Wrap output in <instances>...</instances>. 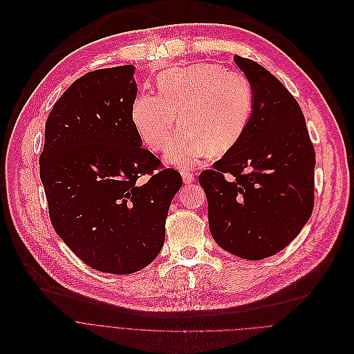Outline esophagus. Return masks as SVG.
Instances as JSON below:
<instances>
[{
	"mask_svg": "<svg viewBox=\"0 0 354 354\" xmlns=\"http://www.w3.org/2000/svg\"><path fill=\"white\" fill-rule=\"evenodd\" d=\"M181 177H183V181H184L185 184H191V183L195 180L194 174L189 173V171H185V170L181 171Z\"/></svg>",
	"mask_w": 354,
	"mask_h": 354,
	"instance_id": "esophagus-1",
	"label": "esophagus"
}]
</instances>
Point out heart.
Here are the masks:
<instances>
[{
	"instance_id": "1",
	"label": "heart",
	"mask_w": 354,
	"mask_h": 354,
	"mask_svg": "<svg viewBox=\"0 0 354 354\" xmlns=\"http://www.w3.org/2000/svg\"><path fill=\"white\" fill-rule=\"evenodd\" d=\"M159 96L139 95L131 109L133 128L153 149L166 148L177 122L183 128L170 140L166 160L180 169L195 167L209 152L232 149L244 133L254 106L248 78L206 62L173 68L158 78Z\"/></svg>"
}]
</instances>
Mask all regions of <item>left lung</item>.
I'll list each match as a JSON object with an SVG mask.
<instances>
[{
	"mask_svg": "<svg viewBox=\"0 0 354 354\" xmlns=\"http://www.w3.org/2000/svg\"><path fill=\"white\" fill-rule=\"evenodd\" d=\"M254 92L250 122L225 156L205 170L212 237L227 252L258 261L289 245L314 207L315 152L303 111L258 62L234 55ZM228 178H225V176Z\"/></svg>",
	"mask_w": 354,
	"mask_h": 354,
	"instance_id": "8db88e82",
	"label": "left lung"
}]
</instances>
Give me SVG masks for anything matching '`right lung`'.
Wrapping results in <instances>:
<instances>
[{
    "instance_id": "right-lung-1",
    "label": "right lung",
    "mask_w": 354,
    "mask_h": 354,
    "mask_svg": "<svg viewBox=\"0 0 354 354\" xmlns=\"http://www.w3.org/2000/svg\"><path fill=\"white\" fill-rule=\"evenodd\" d=\"M133 65L97 69L54 104L40 178L62 241L91 268L115 274L148 266L165 243V222L181 176L140 148L131 109ZM149 174L147 182L140 176Z\"/></svg>"
}]
</instances>
